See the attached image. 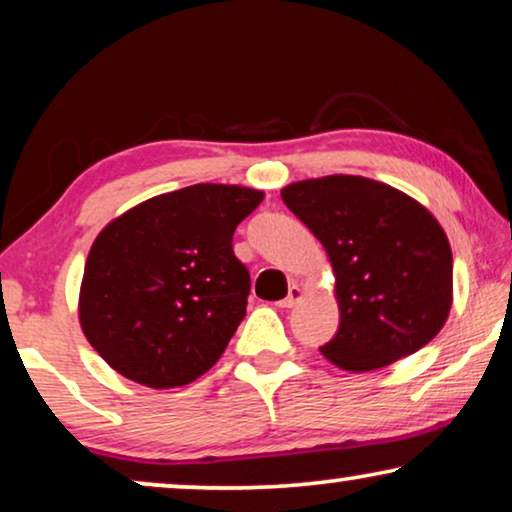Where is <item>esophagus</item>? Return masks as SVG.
Returning a JSON list of instances; mask_svg holds the SVG:
<instances>
[{
	"instance_id": "esophagus-1",
	"label": "esophagus",
	"mask_w": 512,
	"mask_h": 512,
	"mask_svg": "<svg viewBox=\"0 0 512 512\" xmlns=\"http://www.w3.org/2000/svg\"><path fill=\"white\" fill-rule=\"evenodd\" d=\"M300 300H303V289H300L298 284H293L289 289V296L284 300H279V307H296Z\"/></svg>"
}]
</instances>
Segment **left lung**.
<instances>
[{"instance_id":"obj_1","label":"left lung","mask_w":512,"mask_h":512,"mask_svg":"<svg viewBox=\"0 0 512 512\" xmlns=\"http://www.w3.org/2000/svg\"><path fill=\"white\" fill-rule=\"evenodd\" d=\"M282 200L324 244L340 328L321 354L349 373L389 366L436 338L452 307V249L429 209L382 181H293Z\"/></svg>"}]
</instances>
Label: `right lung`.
I'll list each match as a JSON object with an SVG mask.
<instances>
[{
    "label": "right lung",
    "instance_id": "right-lung-1",
    "mask_svg": "<svg viewBox=\"0 0 512 512\" xmlns=\"http://www.w3.org/2000/svg\"><path fill=\"white\" fill-rule=\"evenodd\" d=\"M263 195L195 184L139 202L100 230L83 268L79 321L116 373L174 389L221 359L251 289L233 233Z\"/></svg>",
    "mask_w": 512,
    "mask_h": 512
}]
</instances>
